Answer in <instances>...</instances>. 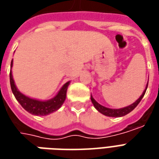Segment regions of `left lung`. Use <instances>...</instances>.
<instances>
[{"label": "left lung", "instance_id": "left-lung-1", "mask_svg": "<svg viewBox=\"0 0 159 159\" xmlns=\"http://www.w3.org/2000/svg\"><path fill=\"white\" fill-rule=\"evenodd\" d=\"M147 86H148V83L147 84V87H146V89L144 90L142 94L140 95V97L138 99V100L134 102L133 104H131L130 106H128L126 107H123V108H120V109H111V108H107V107H105L103 106H101L100 104H99L97 102L96 100L93 99L92 95H91V101L93 103V107L96 108V110L98 111H100V113H102L105 116H107V117H123V116H125L128 113H129L130 111L135 108V107L138 106V104L140 103V100H142V98L145 95V93L147 91Z\"/></svg>", "mask_w": 159, "mask_h": 159}]
</instances>
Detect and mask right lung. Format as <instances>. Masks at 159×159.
Wrapping results in <instances>:
<instances>
[{"instance_id":"add662e5","label":"right lung","mask_w":159,"mask_h":159,"mask_svg":"<svg viewBox=\"0 0 159 159\" xmlns=\"http://www.w3.org/2000/svg\"><path fill=\"white\" fill-rule=\"evenodd\" d=\"M12 66V60L11 62V68ZM10 84H11V89H12V93L14 94L16 100H18L19 104L22 106V107L28 112L32 115L36 116H46L48 114L52 113L55 111L59 110L61 107L63 103L65 102L66 98V92L67 89L69 86L70 82H67L64 84V86L59 90V93L56 94L52 99L48 100H35L31 99L30 97L25 96V94L20 93L17 87H16L13 78H12V70H10Z\"/></svg>"}]
</instances>
